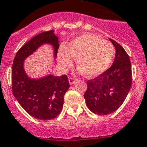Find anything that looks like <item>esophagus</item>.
<instances>
[{
  "label": "esophagus",
  "mask_w": 147,
  "mask_h": 147,
  "mask_svg": "<svg viewBox=\"0 0 147 147\" xmlns=\"http://www.w3.org/2000/svg\"><path fill=\"white\" fill-rule=\"evenodd\" d=\"M76 78H74V77H70V78L68 79V81H69V83L71 85H73L74 84L75 82H76Z\"/></svg>",
  "instance_id": "esophagus-1"
}]
</instances>
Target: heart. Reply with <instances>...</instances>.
Segmentation results:
<instances>
[{"instance_id":"obj_1","label":"heart","mask_w":147,"mask_h":147,"mask_svg":"<svg viewBox=\"0 0 147 147\" xmlns=\"http://www.w3.org/2000/svg\"><path fill=\"white\" fill-rule=\"evenodd\" d=\"M114 54L115 48L112 43L96 35L85 34L70 41L67 47H60L58 59L65 68L72 65V59H76L79 71L86 76L94 77L110 67Z\"/></svg>"}]
</instances>
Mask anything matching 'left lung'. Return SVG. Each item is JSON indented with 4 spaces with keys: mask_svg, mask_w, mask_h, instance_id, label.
<instances>
[{
    "mask_svg": "<svg viewBox=\"0 0 147 147\" xmlns=\"http://www.w3.org/2000/svg\"><path fill=\"white\" fill-rule=\"evenodd\" d=\"M116 49L113 65L100 75L87 82L84 98L88 108L98 115H107L118 110L131 86V65L125 49L110 39Z\"/></svg>",
    "mask_w": 147,
    "mask_h": 147,
    "instance_id": "1",
    "label": "left lung"
}]
</instances>
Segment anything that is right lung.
Masks as SVG:
<instances>
[{"label":"right lung","instance_id":"right-lung-1","mask_svg":"<svg viewBox=\"0 0 147 147\" xmlns=\"http://www.w3.org/2000/svg\"><path fill=\"white\" fill-rule=\"evenodd\" d=\"M43 44L53 47L54 59L56 58L59 43L54 31L34 36L19 49L14 58L12 89L17 101L30 116L40 120H49L55 118L62 110L64 96L70 84L67 75L48 74L38 79L28 76L24 61Z\"/></svg>","mask_w":147,"mask_h":147}]
</instances>
